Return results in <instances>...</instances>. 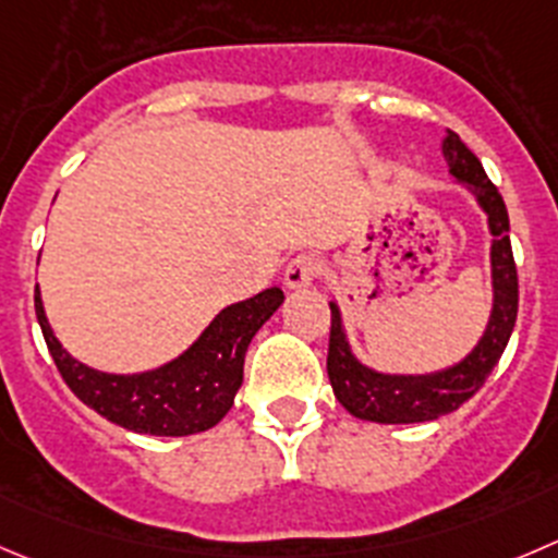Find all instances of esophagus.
<instances>
[{
    "label": "esophagus",
    "mask_w": 558,
    "mask_h": 558,
    "mask_svg": "<svg viewBox=\"0 0 558 558\" xmlns=\"http://www.w3.org/2000/svg\"><path fill=\"white\" fill-rule=\"evenodd\" d=\"M317 274H320V259H317L315 254H299V257L290 259L288 268H284V284H288L290 290L310 288L317 279Z\"/></svg>",
    "instance_id": "obj_1"
}]
</instances>
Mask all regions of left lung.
Returning a JSON list of instances; mask_svg holds the SVG:
<instances>
[{
	"instance_id": "obj_1",
	"label": "left lung",
	"mask_w": 558,
	"mask_h": 558,
	"mask_svg": "<svg viewBox=\"0 0 558 558\" xmlns=\"http://www.w3.org/2000/svg\"><path fill=\"white\" fill-rule=\"evenodd\" d=\"M444 161L449 174L474 194L476 205L485 210L490 230V279L493 310L487 317L485 333L471 348L465 359L438 373L424 375H391L378 373L355 359L350 350L348 333L342 326V312L331 301V339H328V380L337 400L355 418L378 424H413L433 422L438 416L458 411L465 400L482 389L487 375L501 359L514 317H518V270L509 243V216L501 194L482 169L480 158L463 145L454 131H447L441 142Z\"/></svg>"
}]
</instances>
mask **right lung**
<instances>
[{
	"mask_svg": "<svg viewBox=\"0 0 558 558\" xmlns=\"http://www.w3.org/2000/svg\"><path fill=\"white\" fill-rule=\"evenodd\" d=\"M282 301V290L268 288L225 306L178 359L134 375L100 373L76 362L51 331L40 290H35V315L62 380L84 405L131 433L178 438L210 429L227 416L243 384L248 342Z\"/></svg>",
	"mask_w": 558,
	"mask_h": 558,
	"instance_id": "obj_1",
	"label": "right lung"
}]
</instances>
